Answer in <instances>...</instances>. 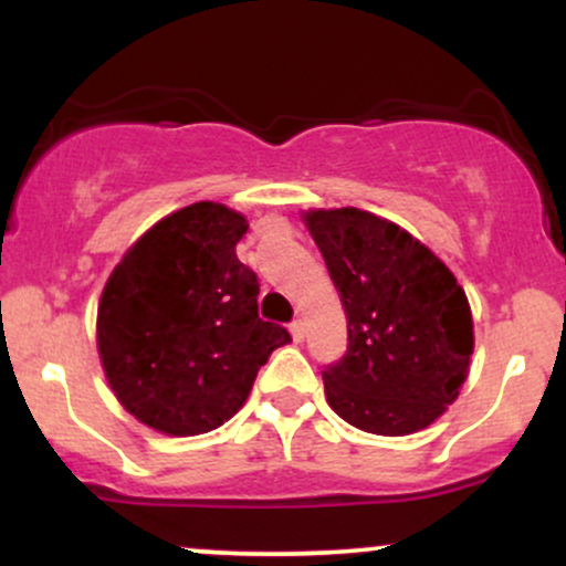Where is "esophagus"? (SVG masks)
<instances>
[{"label": "esophagus", "instance_id": "1", "mask_svg": "<svg viewBox=\"0 0 566 566\" xmlns=\"http://www.w3.org/2000/svg\"><path fill=\"white\" fill-rule=\"evenodd\" d=\"M290 333H292V340L301 343L303 337H305V327H303V322H301V319L292 322V324H290Z\"/></svg>", "mask_w": 566, "mask_h": 566}]
</instances>
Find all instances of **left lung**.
<instances>
[{"instance_id": "1", "label": "left lung", "mask_w": 566, "mask_h": 566, "mask_svg": "<svg viewBox=\"0 0 566 566\" xmlns=\"http://www.w3.org/2000/svg\"><path fill=\"white\" fill-rule=\"evenodd\" d=\"M303 220L348 319V350L322 373L329 407L378 437L431 426L469 375L473 322L463 287L391 220L356 207L311 210Z\"/></svg>"}]
</instances>
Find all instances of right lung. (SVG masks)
Masks as SVG:
<instances>
[{
	"mask_svg": "<svg viewBox=\"0 0 566 566\" xmlns=\"http://www.w3.org/2000/svg\"><path fill=\"white\" fill-rule=\"evenodd\" d=\"M247 220L216 201L161 218L103 287L97 350L140 423L197 437L242 409L258 369L292 337L258 316L255 271L237 258Z\"/></svg>",
	"mask_w": 566,
	"mask_h": 566,
	"instance_id": "obj_1",
	"label": "right lung"
}]
</instances>
